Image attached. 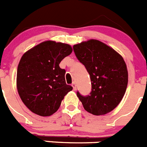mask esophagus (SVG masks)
<instances>
[{
  "label": "esophagus",
  "mask_w": 147,
  "mask_h": 147,
  "mask_svg": "<svg viewBox=\"0 0 147 147\" xmlns=\"http://www.w3.org/2000/svg\"><path fill=\"white\" fill-rule=\"evenodd\" d=\"M71 86H72V87H73V88H74V90H76V83H75V82H73Z\"/></svg>",
  "instance_id": "esophagus-1"
}]
</instances>
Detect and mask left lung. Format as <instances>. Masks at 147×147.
Here are the masks:
<instances>
[{"label": "left lung", "instance_id": "left-lung-1", "mask_svg": "<svg viewBox=\"0 0 147 147\" xmlns=\"http://www.w3.org/2000/svg\"><path fill=\"white\" fill-rule=\"evenodd\" d=\"M74 51L91 77L90 95L76 93L85 110L94 115H104L115 109L128 85L127 67L122 56L96 39L74 45Z\"/></svg>", "mask_w": 147, "mask_h": 147}]
</instances>
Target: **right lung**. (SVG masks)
Wrapping results in <instances>:
<instances>
[{"mask_svg":"<svg viewBox=\"0 0 147 147\" xmlns=\"http://www.w3.org/2000/svg\"><path fill=\"white\" fill-rule=\"evenodd\" d=\"M70 45L45 41L24 53L17 70V90L32 112L51 116L73 88L66 84L61 61L72 53Z\"/></svg>","mask_w":147,"mask_h":147,"instance_id":"right-lung-1","label":"right lung"}]
</instances>
